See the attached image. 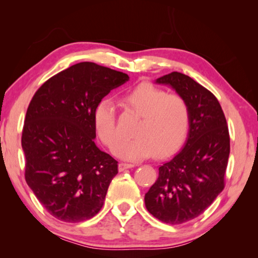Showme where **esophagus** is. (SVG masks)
<instances>
[{
    "label": "esophagus",
    "mask_w": 258,
    "mask_h": 258,
    "mask_svg": "<svg viewBox=\"0 0 258 258\" xmlns=\"http://www.w3.org/2000/svg\"><path fill=\"white\" fill-rule=\"evenodd\" d=\"M134 165L133 164H128V163H119L118 164V169L120 172H123V171H125V169H127V168H132Z\"/></svg>",
    "instance_id": "34e87169"
}]
</instances>
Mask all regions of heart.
<instances>
[{
  "label": "heart",
  "instance_id": "1",
  "mask_svg": "<svg viewBox=\"0 0 258 258\" xmlns=\"http://www.w3.org/2000/svg\"><path fill=\"white\" fill-rule=\"evenodd\" d=\"M123 105L140 117L133 135L122 141L114 153L128 161L144 160L155 153L163 157L179 146L187 134L189 107L183 96L165 93L151 83H141L122 95ZM95 133L104 145L113 147L117 141L116 107L111 100H102L93 112Z\"/></svg>",
  "mask_w": 258,
  "mask_h": 258
}]
</instances>
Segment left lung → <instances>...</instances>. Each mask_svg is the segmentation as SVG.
<instances>
[{
  "label": "left lung",
  "instance_id": "1",
  "mask_svg": "<svg viewBox=\"0 0 258 258\" xmlns=\"http://www.w3.org/2000/svg\"><path fill=\"white\" fill-rule=\"evenodd\" d=\"M156 83L171 85L189 107L186 143L158 167V178L144 199L153 216L174 225L200 216L225 187L229 133L216 96L189 76L172 72Z\"/></svg>",
  "mask_w": 258,
  "mask_h": 258
}]
</instances>
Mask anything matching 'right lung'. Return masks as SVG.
I'll list each match as a JSON object with an SVG mask.
<instances>
[{
  "label": "right lung",
  "instance_id": "obj_1",
  "mask_svg": "<svg viewBox=\"0 0 258 258\" xmlns=\"http://www.w3.org/2000/svg\"><path fill=\"white\" fill-rule=\"evenodd\" d=\"M128 79L82 62L52 76L32 97L22 131L25 180L59 221L83 222L101 211L118 162L95 145L93 112Z\"/></svg>",
  "mask_w": 258,
  "mask_h": 258
}]
</instances>
